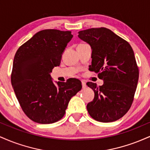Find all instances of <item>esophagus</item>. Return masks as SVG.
Instances as JSON below:
<instances>
[{"mask_svg":"<svg viewBox=\"0 0 150 150\" xmlns=\"http://www.w3.org/2000/svg\"><path fill=\"white\" fill-rule=\"evenodd\" d=\"M81 82H82V88L83 89H85V88H86V87H87V85H86V82H85V81L84 80H82L81 81Z\"/></svg>","mask_w":150,"mask_h":150,"instance_id":"esophagus-1","label":"esophagus"}]
</instances>
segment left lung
Here are the masks:
<instances>
[{"label":"left lung","instance_id":"left-lung-1","mask_svg":"<svg viewBox=\"0 0 150 150\" xmlns=\"http://www.w3.org/2000/svg\"><path fill=\"white\" fill-rule=\"evenodd\" d=\"M78 37L92 49L90 71L98 73L104 84L88 82L94 92L87 109L92 118L108 123L122 118L133 101L139 78V70L131 46L105 27L80 31Z\"/></svg>","mask_w":150,"mask_h":150}]
</instances>
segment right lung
I'll use <instances>...</instances> for the list:
<instances>
[{
    "instance_id": "add662e5",
    "label": "right lung",
    "mask_w": 150,
    "mask_h": 150,
    "mask_svg": "<svg viewBox=\"0 0 150 150\" xmlns=\"http://www.w3.org/2000/svg\"><path fill=\"white\" fill-rule=\"evenodd\" d=\"M73 37L70 31L42 30L15 53L12 86L23 111L36 123L49 124L61 120L70 99L82 89L78 79L54 84L51 77Z\"/></svg>"
}]
</instances>
